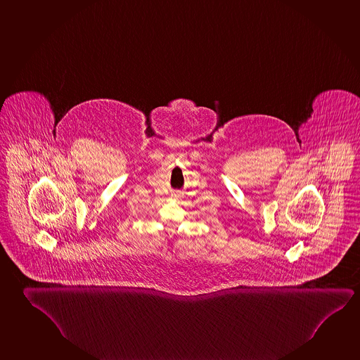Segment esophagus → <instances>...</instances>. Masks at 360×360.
I'll return each instance as SVG.
<instances>
[{
  "label": "esophagus",
  "mask_w": 360,
  "mask_h": 360,
  "mask_svg": "<svg viewBox=\"0 0 360 360\" xmlns=\"http://www.w3.org/2000/svg\"><path fill=\"white\" fill-rule=\"evenodd\" d=\"M172 196H174V198H179V196H181V195H179V194H172Z\"/></svg>",
  "instance_id": "obj_1"
}]
</instances>
